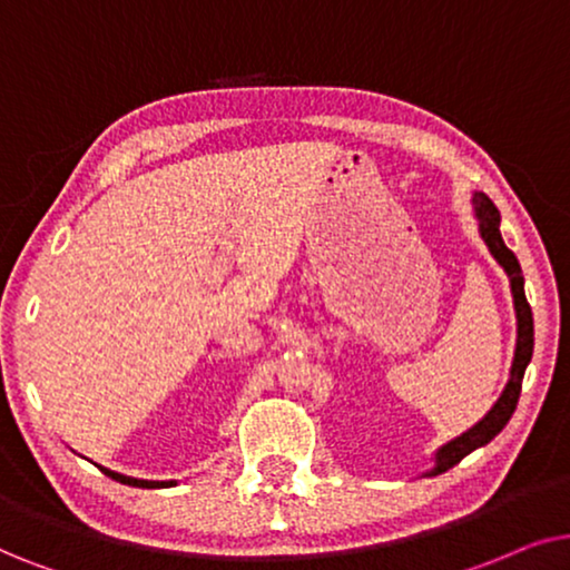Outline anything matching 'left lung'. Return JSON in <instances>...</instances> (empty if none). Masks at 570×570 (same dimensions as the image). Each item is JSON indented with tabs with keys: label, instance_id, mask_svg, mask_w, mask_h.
I'll return each instance as SVG.
<instances>
[{
	"label": "left lung",
	"instance_id": "8db88e82",
	"mask_svg": "<svg viewBox=\"0 0 570 570\" xmlns=\"http://www.w3.org/2000/svg\"><path fill=\"white\" fill-rule=\"evenodd\" d=\"M474 206H476V218H480V232H482L484 245L490 247L492 257H495V261L503 265L508 278H511L515 321H519V338H515L511 381H508L503 396H500L498 404L492 406L488 414H484L482 422H476L472 430H466L461 438L451 440V443H445L443 449L435 453V469H432L430 474L449 472L451 466H456L461 459L480 449V445L490 443V440L505 428L508 420H511V414L515 412V404H519L523 373H527V364L532 362V352H534L532 307H529L527 294H523L521 265H519V261H515V255L511 253V249L505 247L503 237H500V210L495 208V203H492L490 197L482 195V193L474 195Z\"/></svg>",
	"mask_w": 570,
	"mask_h": 570
}]
</instances>
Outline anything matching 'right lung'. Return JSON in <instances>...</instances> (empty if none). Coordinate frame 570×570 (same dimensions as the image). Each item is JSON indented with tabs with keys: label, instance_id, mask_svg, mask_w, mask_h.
<instances>
[{
	"label": "right lung",
	"instance_id": "right-lung-1",
	"mask_svg": "<svg viewBox=\"0 0 570 570\" xmlns=\"http://www.w3.org/2000/svg\"><path fill=\"white\" fill-rule=\"evenodd\" d=\"M101 472H104L106 476H111V480L121 482V484H132V488H148V490H154V488H171V484H174V482H148V480H135V476L117 474V472H111V469H104V466H101Z\"/></svg>",
	"mask_w": 570,
	"mask_h": 570
}]
</instances>
